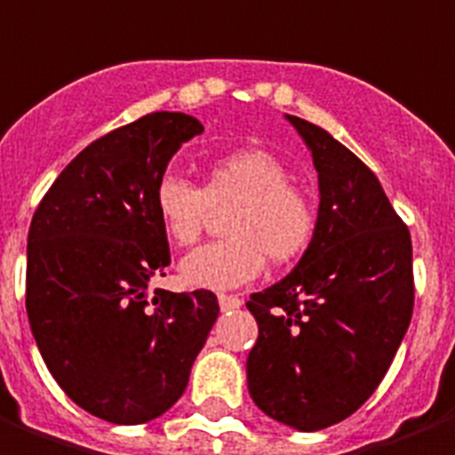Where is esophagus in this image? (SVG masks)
Listing matches in <instances>:
<instances>
[{
  "label": "esophagus",
  "instance_id": "1",
  "mask_svg": "<svg viewBox=\"0 0 455 455\" xmlns=\"http://www.w3.org/2000/svg\"><path fill=\"white\" fill-rule=\"evenodd\" d=\"M241 304H243V299H241V296L219 294V308H221V311H234V308H238Z\"/></svg>",
  "mask_w": 455,
  "mask_h": 455
}]
</instances>
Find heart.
Masks as SVG:
<instances>
[{
	"label": "heart",
	"instance_id": "heart-1",
	"mask_svg": "<svg viewBox=\"0 0 455 455\" xmlns=\"http://www.w3.org/2000/svg\"><path fill=\"white\" fill-rule=\"evenodd\" d=\"M284 161L265 149H241L207 168L197 188L164 173L154 188V210L176 245H193L212 212H224V241L202 245L180 262L185 284L234 289L262 272L265 260L287 265L301 258L315 234V210L296 188Z\"/></svg>",
	"mask_w": 455,
	"mask_h": 455
}]
</instances>
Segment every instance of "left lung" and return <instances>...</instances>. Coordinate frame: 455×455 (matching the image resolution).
Here are the masks:
<instances>
[{
    "label": "left lung",
    "instance_id": "8db88e82",
    "mask_svg": "<svg viewBox=\"0 0 455 455\" xmlns=\"http://www.w3.org/2000/svg\"><path fill=\"white\" fill-rule=\"evenodd\" d=\"M311 151L318 217L287 277L251 296V398L299 432L338 425L388 371L412 318V241L379 178L331 132L284 116Z\"/></svg>",
    "mask_w": 455,
    "mask_h": 455
}]
</instances>
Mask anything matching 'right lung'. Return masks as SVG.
Returning <instances> with one entry per match:
<instances>
[{"instance_id":"obj_1","label":"right lung","mask_w":455,"mask_h":455,"mask_svg":"<svg viewBox=\"0 0 455 455\" xmlns=\"http://www.w3.org/2000/svg\"><path fill=\"white\" fill-rule=\"evenodd\" d=\"M197 117L151 113L117 127L57 176L33 214L26 311L52 379L93 417L144 425L185 393L219 315L207 289L149 291L171 262L154 188Z\"/></svg>"}]
</instances>
